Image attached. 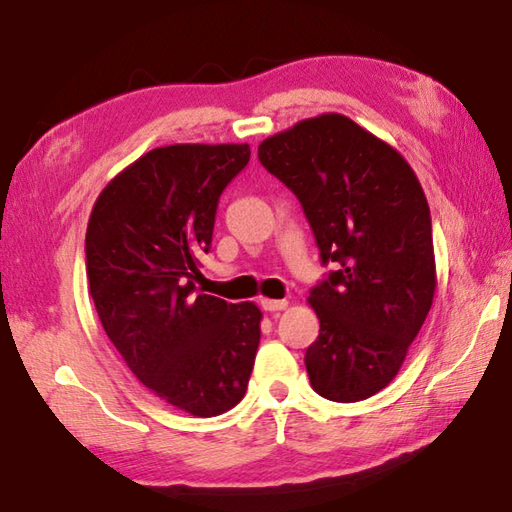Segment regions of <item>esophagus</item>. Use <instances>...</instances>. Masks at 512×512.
<instances>
[{
    "mask_svg": "<svg viewBox=\"0 0 512 512\" xmlns=\"http://www.w3.org/2000/svg\"><path fill=\"white\" fill-rule=\"evenodd\" d=\"M288 306L286 300H268V297H264L262 300V309L268 311V313H277V311H284Z\"/></svg>",
    "mask_w": 512,
    "mask_h": 512,
    "instance_id": "34e87169",
    "label": "esophagus"
}]
</instances>
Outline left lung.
Instances as JSON below:
<instances>
[{
  "label": "left lung",
  "instance_id": "8db88e82",
  "mask_svg": "<svg viewBox=\"0 0 512 512\" xmlns=\"http://www.w3.org/2000/svg\"><path fill=\"white\" fill-rule=\"evenodd\" d=\"M259 161L300 199L322 262L309 304L320 336L306 349L311 387L336 403L396 378L432 309V219L414 170L383 138L320 114L259 143Z\"/></svg>",
  "mask_w": 512,
  "mask_h": 512
}]
</instances>
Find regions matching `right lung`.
<instances>
[{"label": "right lung", "mask_w": 512, "mask_h": 512, "mask_svg": "<svg viewBox=\"0 0 512 512\" xmlns=\"http://www.w3.org/2000/svg\"><path fill=\"white\" fill-rule=\"evenodd\" d=\"M248 159V143L156 147L105 185L87 226L102 329L152 394L201 418L244 398L262 336L255 302L194 293L221 192Z\"/></svg>", "instance_id": "right-lung-1"}]
</instances>
